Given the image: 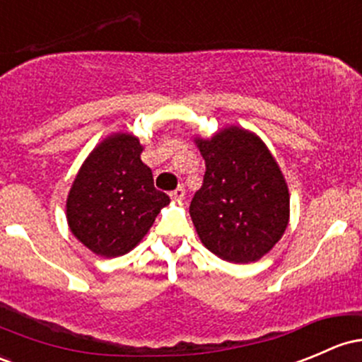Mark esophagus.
I'll return each instance as SVG.
<instances>
[{
  "instance_id": "34e87169",
  "label": "esophagus",
  "mask_w": 362,
  "mask_h": 362,
  "mask_svg": "<svg viewBox=\"0 0 362 362\" xmlns=\"http://www.w3.org/2000/svg\"><path fill=\"white\" fill-rule=\"evenodd\" d=\"M170 198H173V200H182V198H185V186H177V188L170 193Z\"/></svg>"
}]
</instances>
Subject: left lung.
<instances>
[{
  "mask_svg": "<svg viewBox=\"0 0 362 362\" xmlns=\"http://www.w3.org/2000/svg\"><path fill=\"white\" fill-rule=\"evenodd\" d=\"M193 141L205 160L204 185L189 205L198 238L228 262L262 259L290 221L288 185L273 153L240 126Z\"/></svg>",
  "mask_w": 362,
  "mask_h": 362,
  "instance_id": "obj_1",
  "label": "left lung"
}]
</instances>
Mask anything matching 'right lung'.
I'll list each match as a JSON object with an SVG mask.
<instances>
[{"mask_svg": "<svg viewBox=\"0 0 362 362\" xmlns=\"http://www.w3.org/2000/svg\"><path fill=\"white\" fill-rule=\"evenodd\" d=\"M141 151L138 136L112 133L91 150L74 177L65 205L67 224L100 257L133 250L157 214L170 204L165 193L155 189Z\"/></svg>", "mask_w": 362, "mask_h": 362, "instance_id": "obj_1", "label": "right lung"}]
</instances>
